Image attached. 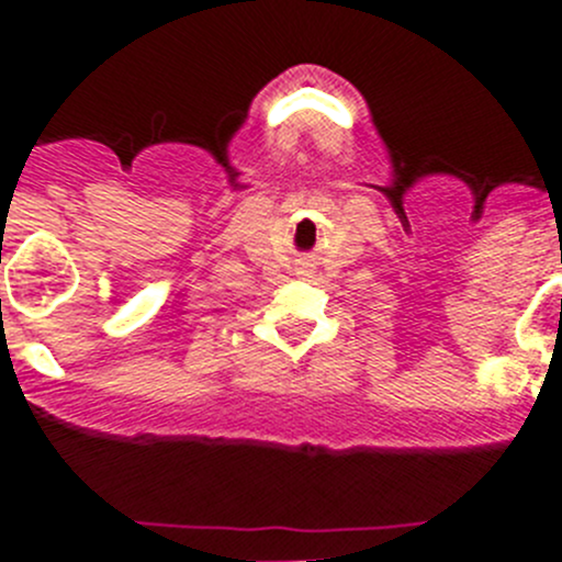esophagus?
<instances>
[{
  "label": "esophagus",
  "instance_id": "1",
  "mask_svg": "<svg viewBox=\"0 0 562 562\" xmlns=\"http://www.w3.org/2000/svg\"><path fill=\"white\" fill-rule=\"evenodd\" d=\"M310 271H313V263H307V260H302V263H299V269H296V274L307 277Z\"/></svg>",
  "mask_w": 562,
  "mask_h": 562
}]
</instances>
